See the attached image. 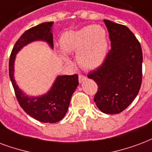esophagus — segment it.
Returning <instances> with one entry per match:
<instances>
[{"label":"esophagus","instance_id":"1","mask_svg":"<svg viewBox=\"0 0 152 152\" xmlns=\"http://www.w3.org/2000/svg\"><path fill=\"white\" fill-rule=\"evenodd\" d=\"M85 80H86V76H84V75H82V74H79V81L81 83L83 82Z\"/></svg>","mask_w":152,"mask_h":152}]
</instances>
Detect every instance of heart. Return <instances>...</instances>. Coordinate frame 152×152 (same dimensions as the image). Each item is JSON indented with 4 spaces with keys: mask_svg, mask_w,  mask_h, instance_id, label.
Returning <instances> with one entry per match:
<instances>
[{
    "mask_svg": "<svg viewBox=\"0 0 152 152\" xmlns=\"http://www.w3.org/2000/svg\"><path fill=\"white\" fill-rule=\"evenodd\" d=\"M60 46L67 53L78 52L77 61L80 66L93 68L101 64L106 56L107 34L100 26H88L63 34Z\"/></svg>",
    "mask_w": 152,
    "mask_h": 152,
    "instance_id": "1",
    "label": "heart"
}]
</instances>
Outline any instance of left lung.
Returning <instances> with one entry per match:
<instances>
[{"label":"left lung","mask_w":152,"mask_h":152,"mask_svg":"<svg viewBox=\"0 0 152 152\" xmlns=\"http://www.w3.org/2000/svg\"><path fill=\"white\" fill-rule=\"evenodd\" d=\"M111 49L103 64L88 73L97 85L94 102L104 113H119L133 102L142 84L141 45L130 29L104 20Z\"/></svg>","instance_id":"left-lung-1"}]
</instances>
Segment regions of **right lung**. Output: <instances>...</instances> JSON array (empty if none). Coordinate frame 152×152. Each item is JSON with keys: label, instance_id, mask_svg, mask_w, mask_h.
<instances>
[{"label": "right lung", "instance_id": "obj_1", "mask_svg": "<svg viewBox=\"0 0 152 152\" xmlns=\"http://www.w3.org/2000/svg\"><path fill=\"white\" fill-rule=\"evenodd\" d=\"M53 22H43L22 34L16 42L10 55L9 73L17 100L26 113L41 122L55 123L64 118L68 110L73 93L79 85L78 76H59L48 93L40 96H28L18 88L13 78L14 60L17 53L31 42L45 41L53 48L51 27Z\"/></svg>", "mask_w": 152, "mask_h": 152}]
</instances>
